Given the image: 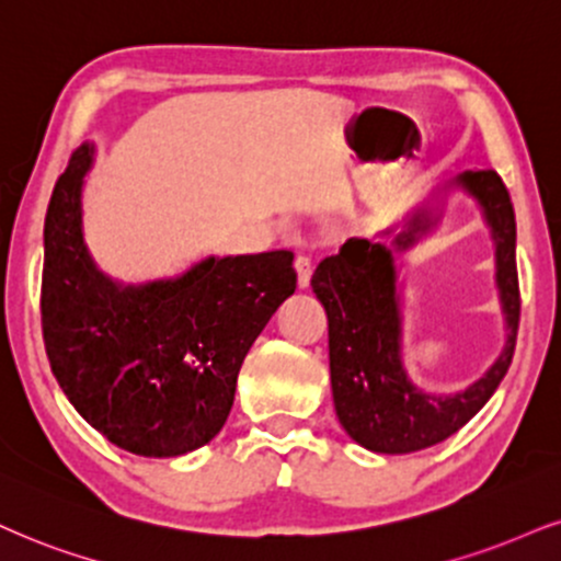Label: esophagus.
<instances>
[{
	"label": "esophagus",
	"mask_w": 561,
	"mask_h": 561,
	"mask_svg": "<svg viewBox=\"0 0 561 561\" xmlns=\"http://www.w3.org/2000/svg\"><path fill=\"white\" fill-rule=\"evenodd\" d=\"M294 267H296V283H299V288L304 291V288H309V280H312V262L307 257H296Z\"/></svg>",
	"instance_id": "1"
}]
</instances>
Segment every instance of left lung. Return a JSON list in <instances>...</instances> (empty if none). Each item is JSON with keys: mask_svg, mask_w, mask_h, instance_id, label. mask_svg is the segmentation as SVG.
<instances>
[{"mask_svg": "<svg viewBox=\"0 0 561 561\" xmlns=\"http://www.w3.org/2000/svg\"><path fill=\"white\" fill-rule=\"evenodd\" d=\"M458 185L482 207L493 231L497 290L505 314L503 354L484 377L453 397H432L410 382L402 364V305L394 254L438 222L446 192ZM377 239H348L312 275L317 299L328 312L330 382L341 426L371 453L405 455L439 445L486 405L507 375L520 322L515 265V210L496 171H462L403 220L400 233L385 228Z\"/></svg>", "mask_w": 561, "mask_h": 561, "instance_id": "left-lung-1", "label": "left lung"}]
</instances>
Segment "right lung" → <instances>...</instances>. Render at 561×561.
I'll return each instance as SVG.
<instances>
[{"instance_id":"add662e5","label":"right lung","mask_w":561,"mask_h":561,"mask_svg":"<svg viewBox=\"0 0 561 561\" xmlns=\"http://www.w3.org/2000/svg\"><path fill=\"white\" fill-rule=\"evenodd\" d=\"M95 145L57 179L44 224L41 322L75 411L112 445L176 458L224 428L244 356L296 291L291 252L205 257L176 278L119 283L90 257L82 184Z\"/></svg>"}]
</instances>
